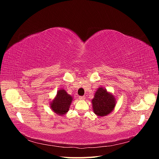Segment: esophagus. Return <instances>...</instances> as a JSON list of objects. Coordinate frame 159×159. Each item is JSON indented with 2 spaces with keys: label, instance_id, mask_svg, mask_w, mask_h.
Instances as JSON below:
<instances>
[{
  "label": "esophagus",
  "instance_id": "34e87169",
  "mask_svg": "<svg viewBox=\"0 0 159 159\" xmlns=\"http://www.w3.org/2000/svg\"><path fill=\"white\" fill-rule=\"evenodd\" d=\"M85 99V96H80V97H79L80 100H84Z\"/></svg>",
  "mask_w": 159,
  "mask_h": 159
}]
</instances>
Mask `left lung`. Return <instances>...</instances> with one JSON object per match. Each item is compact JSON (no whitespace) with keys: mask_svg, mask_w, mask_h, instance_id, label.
<instances>
[{"mask_svg":"<svg viewBox=\"0 0 159 159\" xmlns=\"http://www.w3.org/2000/svg\"><path fill=\"white\" fill-rule=\"evenodd\" d=\"M116 103L115 96L102 87H99L96 90L94 98L91 100L93 113L98 117L106 116L111 113Z\"/></svg>","mask_w":159,"mask_h":159,"instance_id":"obj_1","label":"left lung"}]
</instances>
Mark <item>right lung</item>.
Listing matches in <instances>:
<instances>
[{
  "mask_svg": "<svg viewBox=\"0 0 159 159\" xmlns=\"http://www.w3.org/2000/svg\"><path fill=\"white\" fill-rule=\"evenodd\" d=\"M73 97L66 92L64 89L57 91L55 98L50 102V108L53 112L60 116H64L69 111Z\"/></svg>",
  "mask_w": 159,
  "mask_h": 159,
  "instance_id": "right-lung-1",
  "label": "right lung"
}]
</instances>
